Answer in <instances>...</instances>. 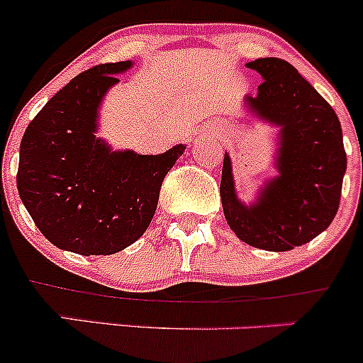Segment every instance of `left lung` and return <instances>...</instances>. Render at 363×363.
Segmentation results:
<instances>
[{"instance_id": "8db88e82", "label": "left lung", "mask_w": 363, "mask_h": 363, "mask_svg": "<svg viewBox=\"0 0 363 363\" xmlns=\"http://www.w3.org/2000/svg\"><path fill=\"white\" fill-rule=\"evenodd\" d=\"M263 82L247 108L279 126L276 168L279 175L263 184L256 202H240L225 152L221 203L226 223L242 242L265 251H290L330 226L337 214L346 151L337 113L328 101L279 57H259L246 65Z\"/></svg>"}]
</instances>
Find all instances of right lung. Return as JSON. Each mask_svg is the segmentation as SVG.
Segmentation results:
<instances>
[{"label": "right lung", "instance_id": "add662e5", "mask_svg": "<svg viewBox=\"0 0 363 363\" xmlns=\"http://www.w3.org/2000/svg\"><path fill=\"white\" fill-rule=\"evenodd\" d=\"M131 61L96 65L57 91L28 124L17 189L49 242L77 255H113L147 230L161 182L184 152L112 151L98 138V112Z\"/></svg>", "mask_w": 363, "mask_h": 363}]
</instances>
